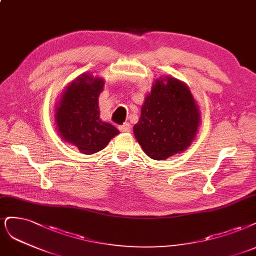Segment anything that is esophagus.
<instances>
[{"label":"esophagus","instance_id":"obj_1","mask_svg":"<svg viewBox=\"0 0 256 256\" xmlns=\"http://www.w3.org/2000/svg\"><path fill=\"white\" fill-rule=\"evenodd\" d=\"M130 124H128V122H125V124H122V125H120L118 126V129H120V131H122V132H129L130 131Z\"/></svg>","mask_w":256,"mask_h":256}]
</instances>
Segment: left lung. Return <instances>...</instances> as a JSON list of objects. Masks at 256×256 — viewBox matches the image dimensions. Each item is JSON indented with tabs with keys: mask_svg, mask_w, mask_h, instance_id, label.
Wrapping results in <instances>:
<instances>
[{
	"mask_svg": "<svg viewBox=\"0 0 256 256\" xmlns=\"http://www.w3.org/2000/svg\"><path fill=\"white\" fill-rule=\"evenodd\" d=\"M165 82L152 86L134 127L138 144L154 160H165L186 149L196 136L200 120L188 88L176 78Z\"/></svg>",
	"mask_w": 256,
	"mask_h": 256,
	"instance_id": "left-lung-1",
	"label": "left lung"
}]
</instances>
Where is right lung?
<instances>
[{"label":"right lung","mask_w":256,"mask_h":256,"mask_svg":"<svg viewBox=\"0 0 256 256\" xmlns=\"http://www.w3.org/2000/svg\"><path fill=\"white\" fill-rule=\"evenodd\" d=\"M104 79L78 77L66 88L56 109L58 132L79 152L92 154L104 149L120 134L118 128L100 118L98 98Z\"/></svg>","instance_id":"add662e5"}]
</instances>
